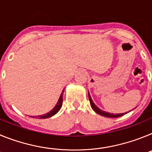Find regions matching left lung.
<instances>
[{
    "mask_svg": "<svg viewBox=\"0 0 152 152\" xmlns=\"http://www.w3.org/2000/svg\"><path fill=\"white\" fill-rule=\"evenodd\" d=\"M88 97H89V100H90V103H91V107H92V109L94 110L95 111V112L97 114H99V115H101V116H105V117H109V118H117V117H120V116H123L124 114H126L128 113H128H107V112H105V111L102 110H100V108H98L97 107H96V105L94 104V103L93 102L92 99H91V95H90L89 92H88ZM131 111V110H130Z\"/></svg>",
    "mask_w": 152,
    "mask_h": 152,
    "instance_id": "1",
    "label": "left lung"
}]
</instances>
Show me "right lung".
<instances>
[{
  "instance_id": "add662e5",
  "label": "right lung",
  "mask_w": 152,
  "mask_h": 152,
  "mask_svg": "<svg viewBox=\"0 0 152 152\" xmlns=\"http://www.w3.org/2000/svg\"><path fill=\"white\" fill-rule=\"evenodd\" d=\"M64 90L61 92V95L59 96V99L58 100L57 103H56V105L55 106V107L52 109V110L49 111V113H47L43 114V115H41V116H30V117L33 118H38V119H47V118L52 117L54 115H56L58 111L60 110V109H61V106H62V102H63V93H64Z\"/></svg>"
}]
</instances>
